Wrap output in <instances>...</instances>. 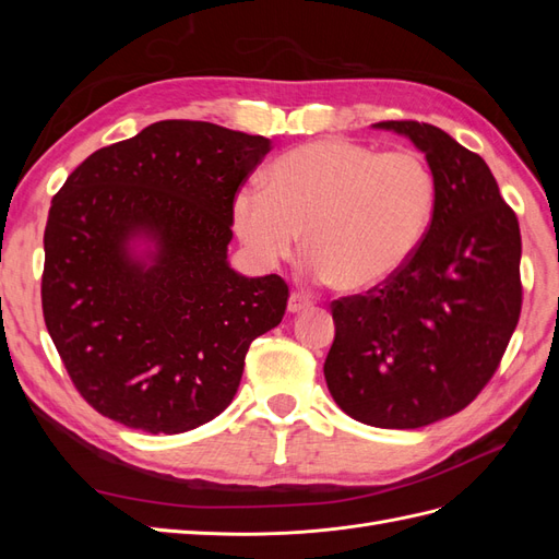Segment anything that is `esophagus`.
I'll return each instance as SVG.
<instances>
[{
    "mask_svg": "<svg viewBox=\"0 0 559 559\" xmlns=\"http://www.w3.org/2000/svg\"><path fill=\"white\" fill-rule=\"evenodd\" d=\"M310 306H312V302H310L306 296L292 294V296H289V306H286V310H289L292 314H298V312H302V310H308Z\"/></svg>",
    "mask_w": 559,
    "mask_h": 559,
    "instance_id": "34e87169",
    "label": "esophagus"
}]
</instances>
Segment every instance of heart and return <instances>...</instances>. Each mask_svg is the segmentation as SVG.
I'll list each match as a JSON object with an SVG mask.
<instances>
[{
	"instance_id": "1",
	"label": "heart",
	"mask_w": 559,
	"mask_h": 559,
	"mask_svg": "<svg viewBox=\"0 0 559 559\" xmlns=\"http://www.w3.org/2000/svg\"><path fill=\"white\" fill-rule=\"evenodd\" d=\"M436 179L415 151H386L326 138L286 151L267 170V189L242 186L233 226L263 267L289 259L302 233L306 273L341 292L392 280L425 240Z\"/></svg>"
}]
</instances>
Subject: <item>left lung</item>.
I'll use <instances>...</instances> for the list:
<instances>
[{
    "instance_id": "obj_1",
    "label": "left lung",
    "mask_w": 559,
    "mask_h": 559,
    "mask_svg": "<svg viewBox=\"0 0 559 559\" xmlns=\"http://www.w3.org/2000/svg\"><path fill=\"white\" fill-rule=\"evenodd\" d=\"M408 138L436 179L425 240L401 273L333 302L324 364L333 401L380 429H419L480 394L518 326L520 226L487 163L448 132L382 121Z\"/></svg>"
}]
</instances>
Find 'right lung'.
I'll use <instances>...</instances> for the list:
<instances>
[{
	"instance_id": "obj_1",
	"label": "right lung",
	"mask_w": 559,
	"mask_h": 559,
	"mask_svg": "<svg viewBox=\"0 0 559 559\" xmlns=\"http://www.w3.org/2000/svg\"><path fill=\"white\" fill-rule=\"evenodd\" d=\"M261 134L160 121L95 151L50 202L46 329L74 386L118 425L183 433L222 415L289 286L228 263L233 200Z\"/></svg>"
}]
</instances>
